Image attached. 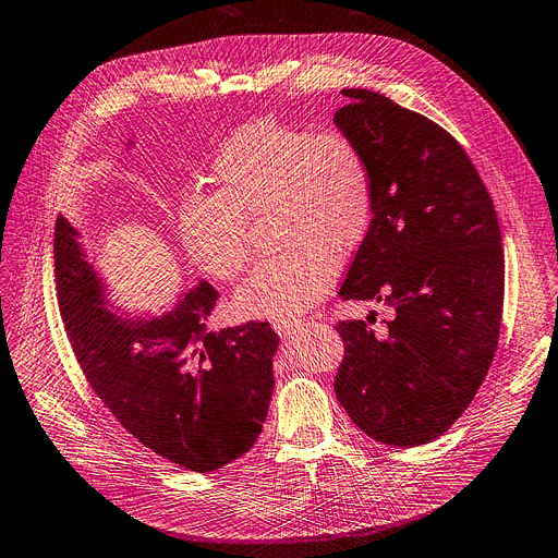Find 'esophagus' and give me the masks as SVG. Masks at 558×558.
Masks as SVG:
<instances>
[{
  "mask_svg": "<svg viewBox=\"0 0 558 558\" xmlns=\"http://www.w3.org/2000/svg\"><path fill=\"white\" fill-rule=\"evenodd\" d=\"M301 327H303V320H299V318H291V320H276V323H274V329L280 333L282 339H291V337H295V333L301 331Z\"/></svg>",
  "mask_w": 558,
  "mask_h": 558,
  "instance_id": "1",
  "label": "esophagus"
}]
</instances>
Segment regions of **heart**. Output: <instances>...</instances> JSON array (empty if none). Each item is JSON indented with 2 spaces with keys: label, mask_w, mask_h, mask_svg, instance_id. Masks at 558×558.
<instances>
[{
  "label": "heart",
  "mask_w": 558,
  "mask_h": 558,
  "mask_svg": "<svg viewBox=\"0 0 558 558\" xmlns=\"http://www.w3.org/2000/svg\"><path fill=\"white\" fill-rule=\"evenodd\" d=\"M215 195L179 206L185 251L217 280L238 278L251 263L246 221L274 215L287 251L265 259L238 291L246 316L287 320L314 307L375 219V170L343 132H318L271 119L229 136L213 163Z\"/></svg>",
  "instance_id": "1"
}]
</instances>
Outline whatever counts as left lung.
Segmentation results:
<instances>
[{"label":"left lung","mask_w":558,"mask_h":558,"mask_svg":"<svg viewBox=\"0 0 558 558\" xmlns=\"http://www.w3.org/2000/svg\"><path fill=\"white\" fill-rule=\"evenodd\" d=\"M333 123L373 163L375 219L339 291L395 310L384 337L341 320L333 392L390 447H420L466 411L494 361L505 259L494 202L462 145L430 119L369 89H343Z\"/></svg>","instance_id":"obj_1"}]
</instances>
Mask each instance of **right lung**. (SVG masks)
I'll list each match as a JSON object with an SVG mask.
<instances>
[{
    "label": "right lung",
    "mask_w": 558,
    "mask_h": 558,
    "mask_svg": "<svg viewBox=\"0 0 558 558\" xmlns=\"http://www.w3.org/2000/svg\"><path fill=\"white\" fill-rule=\"evenodd\" d=\"M78 231L58 215L56 295L89 386L143 447L195 473L244 456L263 433L278 333L248 320L208 331L219 293L199 282L161 316L107 303Z\"/></svg>",
    "instance_id": "add662e5"
}]
</instances>
